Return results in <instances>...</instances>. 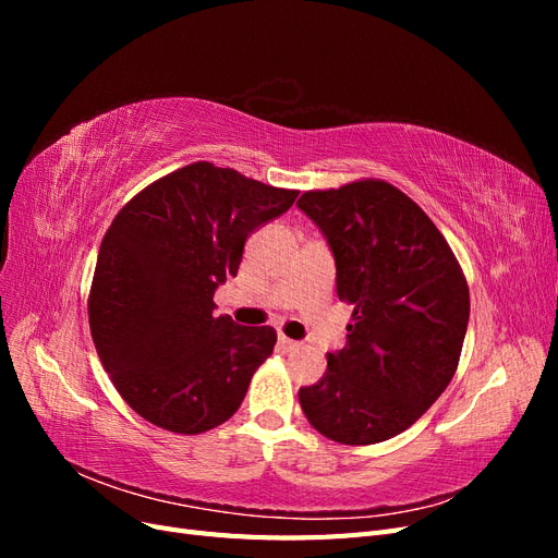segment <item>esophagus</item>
I'll list each match as a JSON object with an SVG mask.
<instances>
[{
  "label": "esophagus",
  "instance_id": "1",
  "mask_svg": "<svg viewBox=\"0 0 558 558\" xmlns=\"http://www.w3.org/2000/svg\"><path fill=\"white\" fill-rule=\"evenodd\" d=\"M277 347L281 349V351H295V349H300V342H295V340H289V337H283V335H279V340H277Z\"/></svg>",
  "mask_w": 558,
  "mask_h": 558
}]
</instances>
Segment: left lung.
Returning <instances> with one entry per match:
<instances>
[{"instance_id":"8db88e82","label":"left lung","mask_w":558,"mask_h":558,"mask_svg":"<svg viewBox=\"0 0 558 558\" xmlns=\"http://www.w3.org/2000/svg\"><path fill=\"white\" fill-rule=\"evenodd\" d=\"M298 209L335 258L337 298L353 307L347 344L300 388L310 424L342 445L410 428L449 386L470 318L468 283L440 230L386 181L310 191Z\"/></svg>"}]
</instances>
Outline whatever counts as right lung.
Returning a JSON list of instances; mask_svg holds the SVG:
<instances>
[{
    "label": "right lung",
    "mask_w": 558,
    "mask_h": 558,
    "mask_svg": "<svg viewBox=\"0 0 558 558\" xmlns=\"http://www.w3.org/2000/svg\"><path fill=\"white\" fill-rule=\"evenodd\" d=\"M295 197L193 162L113 218L97 253L90 332L116 391L150 424L195 435L238 412L277 332L214 316V293L238 275L248 234Z\"/></svg>",
    "instance_id": "right-lung-1"
}]
</instances>
